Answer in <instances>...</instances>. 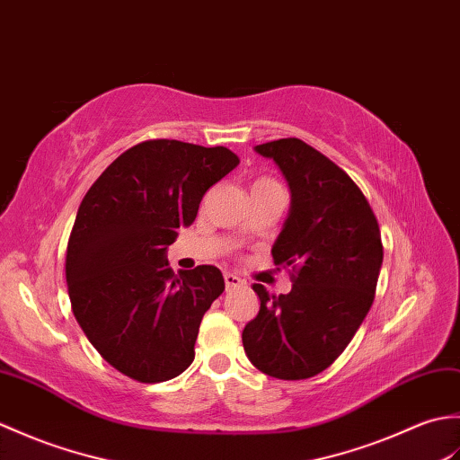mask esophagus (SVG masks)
I'll return each mask as SVG.
<instances>
[{"instance_id":"34e87169","label":"esophagus","mask_w":460,"mask_h":460,"mask_svg":"<svg viewBox=\"0 0 460 460\" xmlns=\"http://www.w3.org/2000/svg\"><path fill=\"white\" fill-rule=\"evenodd\" d=\"M224 283H226V289H236L240 285H243V281L234 273H224Z\"/></svg>"}]
</instances>
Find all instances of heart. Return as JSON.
<instances>
[{
  "instance_id": "obj_1",
  "label": "heart",
  "mask_w": 460,
  "mask_h": 460,
  "mask_svg": "<svg viewBox=\"0 0 460 460\" xmlns=\"http://www.w3.org/2000/svg\"><path fill=\"white\" fill-rule=\"evenodd\" d=\"M275 185H279V182H278V181H273V179H268V177H261V179H258L256 182H253L252 189H260V187H275Z\"/></svg>"
}]
</instances>
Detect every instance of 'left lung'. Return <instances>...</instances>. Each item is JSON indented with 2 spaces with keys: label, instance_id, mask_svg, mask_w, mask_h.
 <instances>
[{
  "label": "left lung",
  "instance_id": "1",
  "mask_svg": "<svg viewBox=\"0 0 460 460\" xmlns=\"http://www.w3.org/2000/svg\"><path fill=\"white\" fill-rule=\"evenodd\" d=\"M278 163L291 189V212L275 240V265L293 288L270 295L252 288L260 313L242 332L243 350L263 374L307 380L339 358L368 314L384 246L360 187L321 151L297 137L256 146Z\"/></svg>",
  "mask_w": 460,
  "mask_h": 460
}]
</instances>
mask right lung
I'll list each match as a JSON object with an SVG mask.
<instances>
[{
	"instance_id": "obj_1",
	"label": "right lung",
	"mask_w": 460,
	"mask_h": 460,
	"mask_svg": "<svg viewBox=\"0 0 460 460\" xmlns=\"http://www.w3.org/2000/svg\"><path fill=\"white\" fill-rule=\"evenodd\" d=\"M238 163L222 146L141 141L80 202L65 261L70 305L102 358L131 380L167 382L195 360L200 321L224 278L214 265L175 275L165 252Z\"/></svg>"
}]
</instances>
